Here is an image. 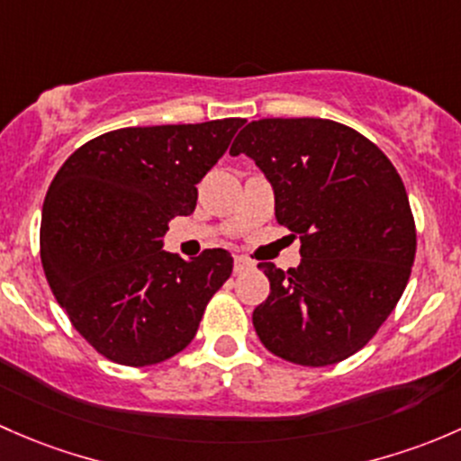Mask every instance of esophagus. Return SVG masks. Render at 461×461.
Returning a JSON list of instances; mask_svg holds the SVG:
<instances>
[{"label":"esophagus","instance_id":"34e87169","mask_svg":"<svg viewBox=\"0 0 461 461\" xmlns=\"http://www.w3.org/2000/svg\"><path fill=\"white\" fill-rule=\"evenodd\" d=\"M249 268H253V262H250V259H246V258H235V266H232V270H235V273H244V270H249Z\"/></svg>","mask_w":461,"mask_h":461}]
</instances>
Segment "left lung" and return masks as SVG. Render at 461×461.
I'll return each mask as SVG.
<instances>
[{
  "mask_svg": "<svg viewBox=\"0 0 461 461\" xmlns=\"http://www.w3.org/2000/svg\"><path fill=\"white\" fill-rule=\"evenodd\" d=\"M273 186L275 217L300 235L302 262H262L270 295L253 326L270 353L329 366L357 353L404 293L415 221L391 159L330 120H259L235 137Z\"/></svg>",
  "mask_w": 461,
  "mask_h": 461,
  "instance_id": "8db88e82",
  "label": "left lung"
}]
</instances>
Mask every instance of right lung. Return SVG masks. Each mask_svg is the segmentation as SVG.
Instances as JSON below:
<instances>
[{"instance_id": "obj_1", "label": "right lung", "mask_w": 461, "mask_h": 461, "mask_svg": "<svg viewBox=\"0 0 461 461\" xmlns=\"http://www.w3.org/2000/svg\"><path fill=\"white\" fill-rule=\"evenodd\" d=\"M244 122L120 128L57 170L41 208V264L75 329L111 362L150 366L186 348L230 277L229 250L182 259L161 246Z\"/></svg>"}]
</instances>
